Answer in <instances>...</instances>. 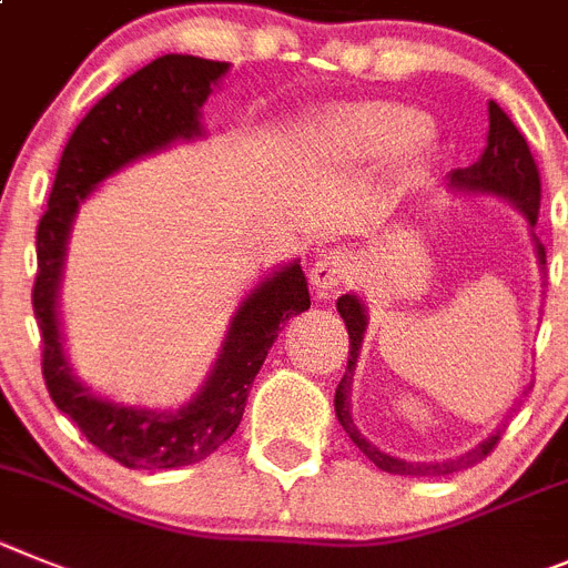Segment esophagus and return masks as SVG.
<instances>
[{
    "instance_id": "1",
    "label": "esophagus",
    "mask_w": 568,
    "mask_h": 568,
    "mask_svg": "<svg viewBox=\"0 0 568 568\" xmlns=\"http://www.w3.org/2000/svg\"><path fill=\"white\" fill-rule=\"evenodd\" d=\"M351 274H354V265L342 252H328L316 257V263L311 265V283H314L316 294L328 296L334 291H339L342 285L351 283Z\"/></svg>"
}]
</instances>
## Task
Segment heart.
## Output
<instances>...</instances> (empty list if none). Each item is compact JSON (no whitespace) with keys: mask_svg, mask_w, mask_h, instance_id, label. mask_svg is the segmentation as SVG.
Returning a JSON list of instances; mask_svg holds the SVG:
<instances>
[{"mask_svg":"<svg viewBox=\"0 0 568 568\" xmlns=\"http://www.w3.org/2000/svg\"><path fill=\"white\" fill-rule=\"evenodd\" d=\"M316 155L345 166L390 161V178L407 183L418 175L433 146L424 112L385 99L342 101L316 112L311 130Z\"/></svg>","mask_w":568,"mask_h":568,"instance_id":"b5f03b06","label":"heart"}]
</instances>
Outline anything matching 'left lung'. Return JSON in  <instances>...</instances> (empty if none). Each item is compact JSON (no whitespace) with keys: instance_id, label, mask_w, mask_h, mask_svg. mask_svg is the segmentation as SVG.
I'll return each mask as SVG.
<instances>
[{"instance_id":"8db88e82","label":"left lung","mask_w":568,"mask_h":568,"mask_svg":"<svg viewBox=\"0 0 568 568\" xmlns=\"http://www.w3.org/2000/svg\"><path fill=\"white\" fill-rule=\"evenodd\" d=\"M447 189L449 192H458V195L498 197V201L513 203V206L524 214L526 226H529V234H532L535 240V257H538L540 272H544L546 252L544 246H540V240L535 237V223H538L540 209L538 166H535L532 152L526 146V138L520 135L518 126L509 121L507 112L500 110L495 101H489V132L481 158H478L473 166H467V170L449 172ZM336 311H339V316L345 320L347 336H351V356H347L345 376H342L339 387H336L334 410L342 424V430L351 436V442H354L376 467L393 475H418V478H430V475H449L458 473V469H467L489 456V449H493L500 438V427L489 433L478 447L467 449V453H462V456L456 458H444V462H407V458L390 456V453L379 449L373 442H367V438L362 436L359 427H356L354 413H351V387H354L356 359H359V347L367 331V308L365 303H362L359 294H342L339 300H336Z\"/></svg>"}]
</instances>
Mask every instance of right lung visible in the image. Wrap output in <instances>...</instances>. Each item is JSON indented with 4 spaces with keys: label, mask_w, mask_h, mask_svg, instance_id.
Here are the masks:
<instances>
[{
    "label": "right lung",
    "mask_w": 568,
    "mask_h": 568,
    "mask_svg": "<svg viewBox=\"0 0 568 568\" xmlns=\"http://www.w3.org/2000/svg\"><path fill=\"white\" fill-rule=\"evenodd\" d=\"M232 70L229 61L170 53L121 81L70 135L55 170L48 212L36 232L39 272L33 314L42 331V373L50 398L101 453L130 469L197 464L226 444L246 410L248 387L280 325L311 308L300 260L265 274L229 320L217 359L195 396L175 410L112 402L73 373L59 316V288L75 214L95 189L141 158L206 138L203 104Z\"/></svg>",
    "instance_id": "1"
}]
</instances>
